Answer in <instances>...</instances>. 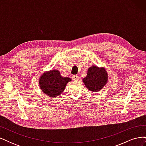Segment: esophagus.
<instances>
[{"instance_id":"esophagus-1","label":"esophagus","mask_w":146,"mask_h":146,"mask_svg":"<svg viewBox=\"0 0 146 146\" xmlns=\"http://www.w3.org/2000/svg\"><path fill=\"white\" fill-rule=\"evenodd\" d=\"M72 78L73 80H78L79 79V77L77 76V75H74V76H72Z\"/></svg>"}]
</instances>
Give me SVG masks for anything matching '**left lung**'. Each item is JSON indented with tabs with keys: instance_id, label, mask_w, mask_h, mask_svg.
Returning <instances> with one entry per match:
<instances>
[{
	"instance_id": "obj_1",
	"label": "left lung",
	"mask_w": 146,
	"mask_h": 146,
	"mask_svg": "<svg viewBox=\"0 0 146 146\" xmlns=\"http://www.w3.org/2000/svg\"><path fill=\"white\" fill-rule=\"evenodd\" d=\"M108 80V74L104 68L92 66L88 69L87 76L83 79L86 87L91 91L98 92L102 89Z\"/></svg>"
}]
</instances>
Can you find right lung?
Segmentation results:
<instances>
[{"label": "right lung", "mask_w": 146, "mask_h": 146, "mask_svg": "<svg viewBox=\"0 0 146 146\" xmlns=\"http://www.w3.org/2000/svg\"><path fill=\"white\" fill-rule=\"evenodd\" d=\"M71 79L69 77H63L57 70H51L45 72L40 77L39 87L49 97H56L64 91L65 87Z\"/></svg>", "instance_id": "obj_1"}]
</instances>
